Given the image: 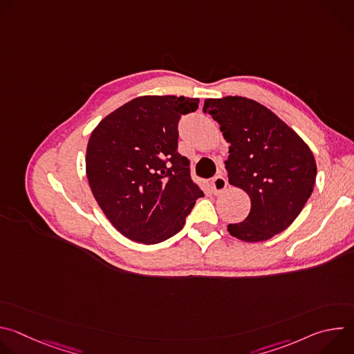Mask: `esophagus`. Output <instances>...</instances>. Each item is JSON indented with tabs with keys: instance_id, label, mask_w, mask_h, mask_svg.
Returning <instances> with one entry per match:
<instances>
[{
	"instance_id": "1",
	"label": "esophagus",
	"mask_w": 354,
	"mask_h": 354,
	"mask_svg": "<svg viewBox=\"0 0 354 354\" xmlns=\"http://www.w3.org/2000/svg\"><path fill=\"white\" fill-rule=\"evenodd\" d=\"M212 186H213V190L216 194L221 193L225 190L227 187V179L223 176V175H217L213 180H212Z\"/></svg>"
}]
</instances>
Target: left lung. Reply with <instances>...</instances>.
<instances>
[{
    "label": "left lung",
    "mask_w": 354,
    "mask_h": 354,
    "mask_svg": "<svg viewBox=\"0 0 354 354\" xmlns=\"http://www.w3.org/2000/svg\"><path fill=\"white\" fill-rule=\"evenodd\" d=\"M205 113L220 124L230 142L225 161L230 185L250 198V212L228 224L232 236L261 242L280 234L308 201L317 162L308 144L270 109L254 99L225 96L206 99Z\"/></svg>",
    "instance_id": "left-lung-1"
}]
</instances>
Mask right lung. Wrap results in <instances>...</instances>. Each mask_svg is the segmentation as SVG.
I'll list each match as a JSON object with an SVG mask.
<instances>
[{"mask_svg":"<svg viewBox=\"0 0 354 354\" xmlns=\"http://www.w3.org/2000/svg\"><path fill=\"white\" fill-rule=\"evenodd\" d=\"M197 97L145 95L118 108L91 133L85 169L100 210L126 238L145 245L179 232L205 196L178 153V122Z\"/></svg>","mask_w":354,"mask_h":354,"instance_id":"1","label":"right lung"}]
</instances>
